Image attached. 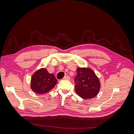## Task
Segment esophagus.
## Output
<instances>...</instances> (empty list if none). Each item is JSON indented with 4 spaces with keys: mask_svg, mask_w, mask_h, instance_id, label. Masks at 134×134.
I'll list each match as a JSON object with an SVG mask.
<instances>
[{
    "mask_svg": "<svg viewBox=\"0 0 134 134\" xmlns=\"http://www.w3.org/2000/svg\"><path fill=\"white\" fill-rule=\"evenodd\" d=\"M64 79H65V80H69V79H70V77L69 76H65L64 77V78H63Z\"/></svg>",
    "mask_w": 134,
    "mask_h": 134,
    "instance_id": "1",
    "label": "esophagus"
}]
</instances>
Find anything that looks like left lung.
<instances>
[{
  "instance_id": "1",
  "label": "left lung",
  "mask_w": 134,
  "mask_h": 134,
  "mask_svg": "<svg viewBox=\"0 0 134 134\" xmlns=\"http://www.w3.org/2000/svg\"><path fill=\"white\" fill-rule=\"evenodd\" d=\"M74 79L75 90L79 96L84 99L92 98L97 95L100 89L98 78L91 69L78 68Z\"/></svg>"
}]
</instances>
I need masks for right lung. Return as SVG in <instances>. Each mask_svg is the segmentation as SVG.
<instances>
[{
	"label": "right lung",
	"instance_id": "add662e5",
	"mask_svg": "<svg viewBox=\"0 0 134 134\" xmlns=\"http://www.w3.org/2000/svg\"><path fill=\"white\" fill-rule=\"evenodd\" d=\"M58 80L53 74H50L45 69H41L32 75L31 88L35 92L42 94L53 88Z\"/></svg>",
	"mask_w": 134,
	"mask_h": 134
}]
</instances>
